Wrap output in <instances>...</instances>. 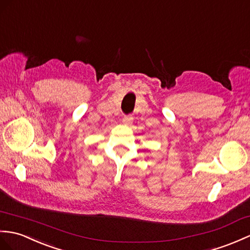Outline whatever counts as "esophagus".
Returning <instances> with one entry per match:
<instances>
[{
  "instance_id": "34e87169",
  "label": "esophagus",
  "mask_w": 250,
  "mask_h": 250,
  "mask_svg": "<svg viewBox=\"0 0 250 250\" xmlns=\"http://www.w3.org/2000/svg\"><path fill=\"white\" fill-rule=\"evenodd\" d=\"M132 121H133V117L131 115H127V116H125V117L123 118V123L125 124V125H131L132 124Z\"/></svg>"
}]
</instances>
